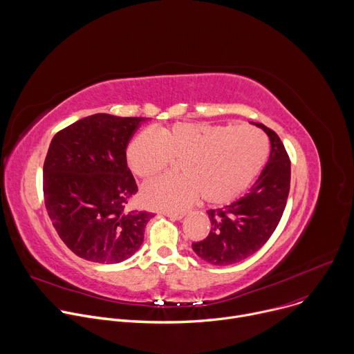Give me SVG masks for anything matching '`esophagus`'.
Here are the masks:
<instances>
[{
  "mask_svg": "<svg viewBox=\"0 0 354 354\" xmlns=\"http://www.w3.org/2000/svg\"><path fill=\"white\" fill-rule=\"evenodd\" d=\"M167 217H169V218H172V220H182L183 217H185V212H167V213H164Z\"/></svg>",
  "mask_w": 354,
  "mask_h": 354,
  "instance_id": "1",
  "label": "esophagus"
}]
</instances>
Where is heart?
<instances>
[{
    "instance_id": "1",
    "label": "heart",
    "mask_w": 354,
    "mask_h": 354,
    "mask_svg": "<svg viewBox=\"0 0 354 354\" xmlns=\"http://www.w3.org/2000/svg\"><path fill=\"white\" fill-rule=\"evenodd\" d=\"M131 172L153 179L180 161L179 176H165L142 189L149 207L176 210L198 196L207 205H227L259 174L268 158V138L252 126L175 123L140 133L127 148Z\"/></svg>"
}]
</instances>
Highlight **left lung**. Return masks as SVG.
<instances>
[{
  "mask_svg": "<svg viewBox=\"0 0 354 354\" xmlns=\"http://www.w3.org/2000/svg\"><path fill=\"white\" fill-rule=\"evenodd\" d=\"M270 140V157L250 190L234 203L209 210L212 230L192 243L194 254L212 265H232L259 250L274 232L290 192V158L280 137L262 123Z\"/></svg>",
  "mask_w": 354,
  "mask_h": 354,
  "instance_id": "obj_1",
  "label": "left lung"
}]
</instances>
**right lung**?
<instances>
[{
	"label": "right lung",
	"mask_w": 354,
	"mask_h": 354,
	"mask_svg": "<svg viewBox=\"0 0 354 354\" xmlns=\"http://www.w3.org/2000/svg\"><path fill=\"white\" fill-rule=\"evenodd\" d=\"M144 118L96 113L60 130L43 165L47 214L74 254L96 263L134 255L154 213L130 210L137 185L126 148Z\"/></svg>",
	"instance_id": "1"
}]
</instances>
